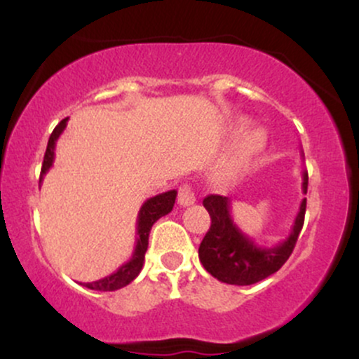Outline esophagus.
<instances>
[{
  "mask_svg": "<svg viewBox=\"0 0 359 359\" xmlns=\"http://www.w3.org/2000/svg\"><path fill=\"white\" fill-rule=\"evenodd\" d=\"M179 204L185 208V205H192L196 203V194H194V189L189 184H184L179 187V197H177Z\"/></svg>",
  "mask_w": 359,
  "mask_h": 359,
  "instance_id": "esophagus-1",
  "label": "esophagus"
}]
</instances>
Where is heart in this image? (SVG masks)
I'll return each instance as SVG.
<instances>
[{
    "label": "heart",
    "mask_w": 359,
    "mask_h": 359,
    "mask_svg": "<svg viewBox=\"0 0 359 359\" xmlns=\"http://www.w3.org/2000/svg\"><path fill=\"white\" fill-rule=\"evenodd\" d=\"M265 143L266 135L262 128H246L240 135V138L236 140V143H234L231 151L224 158V162L221 163L219 174L224 179H233V177L240 175L250 165L251 160L265 148Z\"/></svg>",
    "instance_id": "obj_1"
}]
</instances>
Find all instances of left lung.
<instances>
[{
    "label": "left lung",
    "instance_id": "1",
    "mask_svg": "<svg viewBox=\"0 0 359 359\" xmlns=\"http://www.w3.org/2000/svg\"><path fill=\"white\" fill-rule=\"evenodd\" d=\"M307 172H302L304 194H307ZM203 204L211 216V228L199 246L201 263L219 282L229 285H251L278 271L292 255L304 226L307 199L300 203L290 234L270 248L258 246L234 224L228 197L212 194L205 197Z\"/></svg>",
    "mask_w": 359,
    "mask_h": 359
}]
</instances>
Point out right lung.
Returning <instances> with one entry per match:
<instances>
[{
	"instance_id": "obj_1",
	"label": "right lung",
	"mask_w": 359,
	"mask_h": 359,
	"mask_svg": "<svg viewBox=\"0 0 359 359\" xmlns=\"http://www.w3.org/2000/svg\"><path fill=\"white\" fill-rule=\"evenodd\" d=\"M67 119L69 118L62 119L59 125L55 126V130L52 131L50 138H48V145H47V150H45L43 163H42V172H40V182H42L43 175L50 170L53 163V156H55V143L62 135V131H64L65 126H67ZM175 197H177V191H168L145 201V204L142 205V209H140L138 212L137 246H135L133 257L130 258V262H126L125 265L119 266L114 273L108 275V277L96 280V282L82 283V285L90 288V290L113 292L121 287H126L128 283L133 282L143 269V262H145V253L148 248V234H150L151 226H154L160 217L165 216V214H168L172 209H174Z\"/></svg>"
}]
</instances>
